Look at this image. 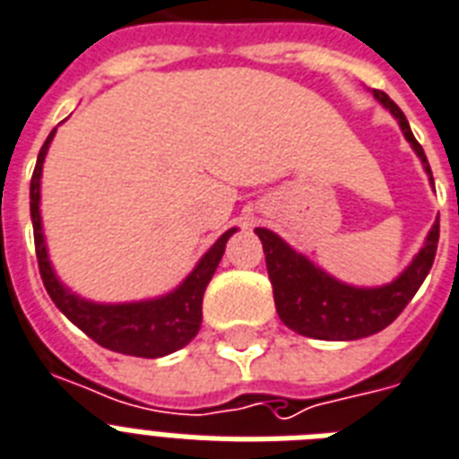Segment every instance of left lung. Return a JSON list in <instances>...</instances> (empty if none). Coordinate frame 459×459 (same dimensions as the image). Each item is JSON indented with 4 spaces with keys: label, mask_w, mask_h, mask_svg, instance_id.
Here are the masks:
<instances>
[{
    "label": "left lung",
    "mask_w": 459,
    "mask_h": 459,
    "mask_svg": "<svg viewBox=\"0 0 459 459\" xmlns=\"http://www.w3.org/2000/svg\"><path fill=\"white\" fill-rule=\"evenodd\" d=\"M375 97L398 118L403 134L421 159L424 170L431 175L424 149L410 130L405 113L388 99L386 91L375 90ZM438 232L441 230L436 220L421 251L398 280L379 289H355L322 273L320 267L287 247L270 230H255L265 251L267 274L273 281L280 320L293 332L322 341H355L386 329L412 300L421 281L427 280L438 248Z\"/></svg>",
    "instance_id": "obj_1"
}]
</instances>
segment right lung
<instances>
[{"mask_svg":"<svg viewBox=\"0 0 459 459\" xmlns=\"http://www.w3.org/2000/svg\"><path fill=\"white\" fill-rule=\"evenodd\" d=\"M54 132L39 149L38 166L30 179V218L32 232H35V253H38L39 274H42L44 289L56 303V307L75 325L82 329L99 346L116 351V353L137 355V358H160V355L175 353L199 333L201 327V306H204V291L208 281L215 274L227 239L237 230H227L211 251L199 260L194 273L186 277L172 293L156 300H142V303H120V306H101L90 300L78 299L75 293L56 280V274L49 265V255L44 247L42 218H39V178H42V163L49 149Z\"/></svg>","mask_w":459,"mask_h":459,"instance_id":"obj_1","label":"right lung"}]
</instances>
